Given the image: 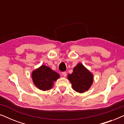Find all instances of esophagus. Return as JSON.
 I'll return each instance as SVG.
<instances>
[{
    "label": "esophagus",
    "mask_w": 124,
    "mask_h": 124,
    "mask_svg": "<svg viewBox=\"0 0 124 124\" xmlns=\"http://www.w3.org/2000/svg\"><path fill=\"white\" fill-rule=\"evenodd\" d=\"M62 76H64V77H66V76H67V72H62Z\"/></svg>",
    "instance_id": "1"
}]
</instances>
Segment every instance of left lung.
<instances>
[{"label": "left lung", "mask_w": 124, "mask_h": 124, "mask_svg": "<svg viewBox=\"0 0 124 124\" xmlns=\"http://www.w3.org/2000/svg\"><path fill=\"white\" fill-rule=\"evenodd\" d=\"M74 91L79 93L87 91L91 87L94 80L92 73L81 63H78L73 68L72 74L67 76Z\"/></svg>", "instance_id": "obj_1"}]
</instances>
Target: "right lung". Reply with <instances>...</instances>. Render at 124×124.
Masks as SVG:
<instances>
[{
	"label": "right lung",
	"instance_id": "1",
	"mask_svg": "<svg viewBox=\"0 0 124 124\" xmlns=\"http://www.w3.org/2000/svg\"><path fill=\"white\" fill-rule=\"evenodd\" d=\"M31 77L37 87L40 90L46 91L53 87L54 82L59 78L60 75L50 67L42 65L32 72Z\"/></svg>",
	"mask_w": 124,
	"mask_h": 124
}]
</instances>
